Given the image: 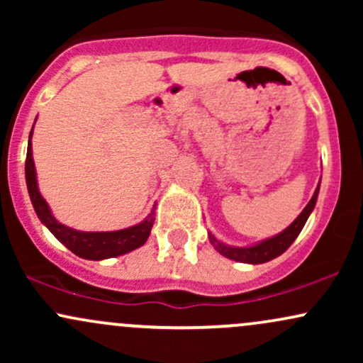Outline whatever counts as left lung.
Masks as SVG:
<instances>
[{"label": "left lung", "mask_w": 363, "mask_h": 363, "mask_svg": "<svg viewBox=\"0 0 363 363\" xmlns=\"http://www.w3.org/2000/svg\"><path fill=\"white\" fill-rule=\"evenodd\" d=\"M319 186H320V182H319ZM319 186L315 187L311 201L307 203L306 208H303L302 213L298 215L297 218H295L294 222H291L289 227L285 228V230H281L280 234L269 237V239L261 240V242H257V244L247 245V247H234V245L220 242V240L210 232L208 237H210L211 245H213V247L220 254H222V256L228 257V259H234L239 262H247V264H262V262H268V261L274 259V257H278L280 254L285 252L286 249L294 244V240L297 239L298 234L302 232L303 225H306L307 218H309L312 210H314L315 201H318Z\"/></svg>", "instance_id": "left-lung-1"}]
</instances>
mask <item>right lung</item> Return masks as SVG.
<instances>
[{"instance_id": "right-lung-1", "label": "right lung", "mask_w": 363, "mask_h": 363, "mask_svg": "<svg viewBox=\"0 0 363 363\" xmlns=\"http://www.w3.org/2000/svg\"><path fill=\"white\" fill-rule=\"evenodd\" d=\"M32 133H34V128H32L30 135H28L27 160H25V179H27L28 196H30L32 206H34L40 222L51 230V234L61 244H65L69 251L83 257V259L101 261L131 252L147 242L150 232H152L153 222H155V206L152 208V213L143 222L133 225V227L123 228V230L83 232L74 230V228L66 227V225L57 222L54 218L48 201L40 194L39 184H37L35 164L34 157H32Z\"/></svg>"}]
</instances>
